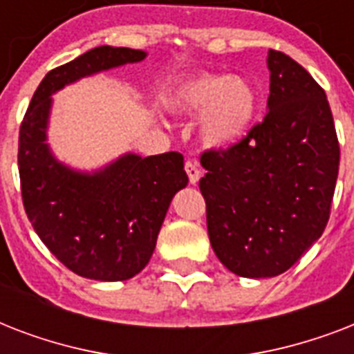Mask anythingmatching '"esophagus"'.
<instances>
[{
  "label": "esophagus",
  "mask_w": 354,
  "mask_h": 354,
  "mask_svg": "<svg viewBox=\"0 0 354 354\" xmlns=\"http://www.w3.org/2000/svg\"><path fill=\"white\" fill-rule=\"evenodd\" d=\"M185 172H187L189 176V182L196 183L200 180V169H198V163L194 160H187L185 161Z\"/></svg>",
  "instance_id": "1"
}]
</instances>
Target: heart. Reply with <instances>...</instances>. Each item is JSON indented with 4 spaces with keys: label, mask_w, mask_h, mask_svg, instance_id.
Instances as JSON below:
<instances>
[{
    "label": "heart",
    "mask_w": 354,
    "mask_h": 354,
    "mask_svg": "<svg viewBox=\"0 0 354 354\" xmlns=\"http://www.w3.org/2000/svg\"><path fill=\"white\" fill-rule=\"evenodd\" d=\"M167 104L176 112H202L200 136L211 147H226L252 127L257 95L252 84L241 77L204 73L185 80L171 91Z\"/></svg>",
    "instance_id": "obj_1"
}]
</instances>
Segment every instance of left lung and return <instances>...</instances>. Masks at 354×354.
Instances as JSON below:
<instances>
[{
  "label": "left lung",
  "instance_id": "1",
  "mask_svg": "<svg viewBox=\"0 0 354 354\" xmlns=\"http://www.w3.org/2000/svg\"><path fill=\"white\" fill-rule=\"evenodd\" d=\"M264 119L227 149L205 150L200 180L216 257L241 277H274L324 233L340 145L324 88L296 60L268 51Z\"/></svg>",
  "mask_w": 354,
  "mask_h": 354
}]
</instances>
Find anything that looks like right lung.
<instances>
[{"label": "right lung", "instance_id": "1", "mask_svg": "<svg viewBox=\"0 0 354 354\" xmlns=\"http://www.w3.org/2000/svg\"><path fill=\"white\" fill-rule=\"evenodd\" d=\"M145 51L101 46L51 69L19 127L21 200L35 232L77 275L124 281L152 257L172 196L187 185L180 152L127 154L93 174L58 163L46 143L51 93L86 75L139 62Z\"/></svg>", "mask_w": 354, "mask_h": 354}]
</instances>
